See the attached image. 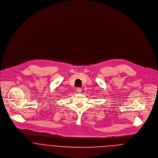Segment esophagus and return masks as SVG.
<instances>
[{"instance_id": "esophagus-1", "label": "esophagus", "mask_w": 158, "mask_h": 158, "mask_svg": "<svg viewBox=\"0 0 158 158\" xmlns=\"http://www.w3.org/2000/svg\"><path fill=\"white\" fill-rule=\"evenodd\" d=\"M81 88H78L77 89V92L78 93H81Z\"/></svg>"}]
</instances>
